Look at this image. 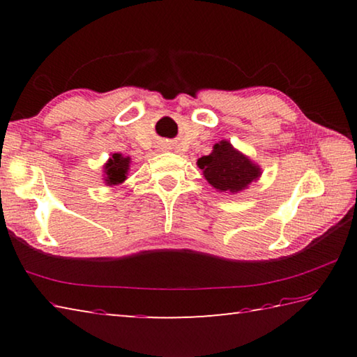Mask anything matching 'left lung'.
Listing matches in <instances>:
<instances>
[{
  "instance_id": "8db88e82",
  "label": "left lung",
  "mask_w": 357,
  "mask_h": 357,
  "mask_svg": "<svg viewBox=\"0 0 357 357\" xmlns=\"http://www.w3.org/2000/svg\"><path fill=\"white\" fill-rule=\"evenodd\" d=\"M204 179L217 192L239 193L261 176V168L228 140H220L208 155L197 160Z\"/></svg>"
}]
</instances>
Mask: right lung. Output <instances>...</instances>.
Instances as JSON below:
<instances>
[{"mask_svg": "<svg viewBox=\"0 0 357 357\" xmlns=\"http://www.w3.org/2000/svg\"><path fill=\"white\" fill-rule=\"evenodd\" d=\"M130 157L123 155L121 153H114L110 155L104 164V174H102V179H104L105 185H119L123 184L126 179H128V174L130 170Z\"/></svg>", "mask_w": 357, "mask_h": 357, "instance_id": "right-lung-1", "label": "right lung"}]
</instances>
